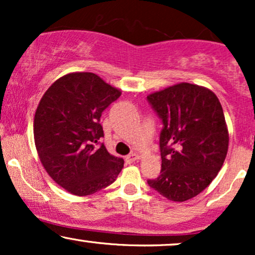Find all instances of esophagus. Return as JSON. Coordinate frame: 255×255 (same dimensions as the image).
<instances>
[{
    "instance_id": "1",
    "label": "esophagus",
    "mask_w": 255,
    "mask_h": 255,
    "mask_svg": "<svg viewBox=\"0 0 255 255\" xmlns=\"http://www.w3.org/2000/svg\"><path fill=\"white\" fill-rule=\"evenodd\" d=\"M139 154L137 153H135V152H131L130 154H128L127 157H126V163H128V164H130V163H133V162H135V160H137L139 159Z\"/></svg>"
}]
</instances>
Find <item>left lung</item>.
I'll use <instances>...</instances> for the list:
<instances>
[{
    "mask_svg": "<svg viewBox=\"0 0 255 255\" xmlns=\"http://www.w3.org/2000/svg\"><path fill=\"white\" fill-rule=\"evenodd\" d=\"M163 128L162 169L148 186L172 201L197 197L212 182L227 157L229 134L217 96L181 83L147 96Z\"/></svg>",
    "mask_w": 255,
    "mask_h": 255,
    "instance_id": "obj_1",
    "label": "left lung"
}]
</instances>
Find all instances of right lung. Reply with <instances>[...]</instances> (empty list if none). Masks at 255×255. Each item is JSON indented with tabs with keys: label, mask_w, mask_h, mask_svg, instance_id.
I'll return each instance as SVG.
<instances>
[{
	"label": "right lung",
	"mask_w": 255,
	"mask_h": 255,
	"mask_svg": "<svg viewBox=\"0 0 255 255\" xmlns=\"http://www.w3.org/2000/svg\"><path fill=\"white\" fill-rule=\"evenodd\" d=\"M121 91L93 73H71L46 90L34 115V144L57 184L79 197L116 180L124 159L108 152L101 116Z\"/></svg>",
	"instance_id": "1"
}]
</instances>
